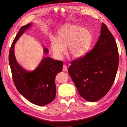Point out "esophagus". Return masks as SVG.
I'll return each mask as SVG.
<instances>
[{"mask_svg": "<svg viewBox=\"0 0 127 127\" xmlns=\"http://www.w3.org/2000/svg\"><path fill=\"white\" fill-rule=\"evenodd\" d=\"M63 70L64 71H66L67 70V66H66V65H63Z\"/></svg>", "mask_w": 127, "mask_h": 127, "instance_id": "1", "label": "esophagus"}]
</instances>
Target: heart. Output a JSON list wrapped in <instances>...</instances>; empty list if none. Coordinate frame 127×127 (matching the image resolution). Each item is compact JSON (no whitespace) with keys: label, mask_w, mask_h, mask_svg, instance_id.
Returning <instances> with one entry per match:
<instances>
[{"label":"heart","mask_w":127,"mask_h":127,"mask_svg":"<svg viewBox=\"0 0 127 127\" xmlns=\"http://www.w3.org/2000/svg\"><path fill=\"white\" fill-rule=\"evenodd\" d=\"M93 42V35L87 28L76 25H67L60 29L56 38H51V48L57 57H61L66 47L69 55L75 59L87 54Z\"/></svg>","instance_id":"1"}]
</instances>
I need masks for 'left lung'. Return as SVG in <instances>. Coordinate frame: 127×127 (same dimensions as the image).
Returning <instances> with one entry per match:
<instances>
[{
    "mask_svg": "<svg viewBox=\"0 0 127 127\" xmlns=\"http://www.w3.org/2000/svg\"><path fill=\"white\" fill-rule=\"evenodd\" d=\"M100 32L93 50L85 56L73 61L68 69L80 95L90 102L97 101L107 95L118 68L117 44L103 23Z\"/></svg>",
    "mask_w": 127,
    "mask_h": 127,
    "instance_id": "left-lung-1",
    "label": "left lung"
}]
</instances>
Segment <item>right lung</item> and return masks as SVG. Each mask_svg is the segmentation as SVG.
I'll list each match as a JSON object with an SVG mask.
<instances>
[{
	"instance_id": "1",
	"label": "right lung",
	"mask_w": 127,
	"mask_h": 127,
	"mask_svg": "<svg viewBox=\"0 0 127 127\" xmlns=\"http://www.w3.org/2000/svg\"><path fill=\"white\" fill-rule=\"evenodd\" d=\"M32 25V23H30L19 30L10 48L9 63L14 83L20 95L32 103L44 106L55 99V79L56 75L62 71L63 62L45 57L32 71H28L19 65L14 54L15 44ZM44 53L47 54V48H44Z\"/></svg>"
}]
</instances>
